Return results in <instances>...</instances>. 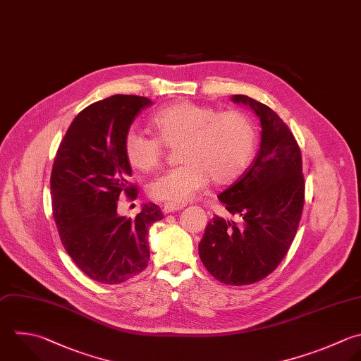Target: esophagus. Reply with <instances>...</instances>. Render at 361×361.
Segmentation results:
<instances>
[{
    "mask_svg": "<svg viewBox=\"0 0 361 361\" xmlns=\"http://www.w3.org/2000/svg\"><path fill=\"white\" fill-rule=\"evenodd\" d=\"M185 207V204H176V203H165L162 210L164 213H173V212H178V210H182Z\"/></svg>",
    "mask_w": 361,
    "mask_h": 361,
    "instance_id": "1",
    "label": "esophagus"
}]
</instances>
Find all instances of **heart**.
Listing matches in <instances>:
<instances>
[{"label": "heart", "instance_id": "obj_1", "mask_svg": "<svg viewBox=\"0 0 361 361\" xmlns=\"http://www.w3.org/2000/svg\"><path fill=\"white\" fill-rule=\"evenodd\" d=\"M157 138L135 131L124 138V155L133 169L148 172L162 159V142L178 148L180 166L171 169L148 186L155 200L186 203L209 179L227 185L240 178L257 148V130L241 111L219 113L216 109L179 100L158 110L149 120Z\"/></svg>", "mask_w": 361, "mask_h": 361}]
</instances>
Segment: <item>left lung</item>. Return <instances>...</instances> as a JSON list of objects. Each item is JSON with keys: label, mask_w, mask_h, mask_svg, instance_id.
Here are the masks:
<instances>
[{"label": "left lung", "mask_w": 361, "mask_h": 361, "mask_svg": "<svg viewBox=\"0 0 361 361\" xmlns=\"http://www.w3.org/2000/svg\"><path fill=\"white\" fill-rule=\"evenodd\" d=\"M231 102L261 123L259 149L245 173L217 197L244 226L214 216L199 243L206 269L227 285H248L269 275L286 255L303 209L300 149L286 124L265 104L243 94Z\"/></svg>", "instance_id": "left-lung-1"}]
</instances>
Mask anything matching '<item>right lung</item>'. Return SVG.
Segmentation results:
<instances>
[{
	"label": "right lung",
	"instance_id": "right-lung-1",
	"mask_svg": "<svg viewBox=\"0 0 361 361\" xmlns=\"http://www.w3.org/2000/svg\"><path fill=\"white\" fill-rule=\"evenodd\" d=\"M152 102L114 94L80 111L55 157L51 190L55 223L71 258L92 279L121 283L149 261L148 231L164 217L144 203L135 219L117 213L121 192L137 197L124 138L138 113Z\"/></svg>",
	"mask_w": 361,
	"mask_h": 361
}]
</instances>
